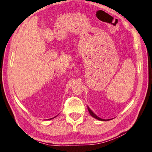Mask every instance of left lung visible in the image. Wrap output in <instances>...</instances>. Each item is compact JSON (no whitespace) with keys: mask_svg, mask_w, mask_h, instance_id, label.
Returning <instances> with one entry per match:
<instances>
[{"mask_svg":"<svg viewBox=\"0 0 152 152\" xmlns=\"http://www.w3.org/2000/svg\"><path fill=\"white\" fill-rule=\"evenodd\" d=\"M88 112H89V113H90V114L92 115L93 117H94L95 118H96V119H97V120H102V121H106V120H105V119H102V118H99L98 116H97V115H96L95 114H94V113L92 112V111H91L90 109H89V108L88 107Z\"/></svg>","mask_w":152,"mask_h":152,"instance_id":"8db88e82","label":"left lung"}]
</instances>
